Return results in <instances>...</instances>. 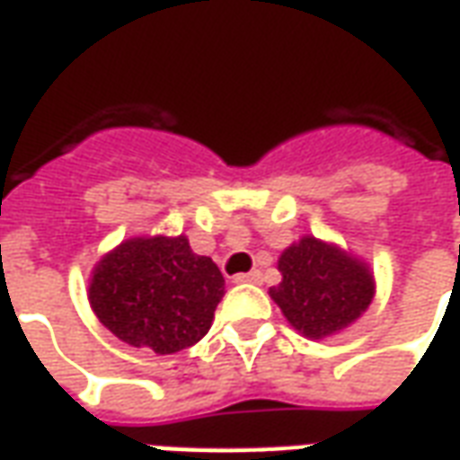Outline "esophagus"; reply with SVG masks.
<instances>
[{
	"label": "esophagus",
	"mask_w": 460,
	"mask_h": 460,
	"mask_svg": "<svg viewBox=\"0 0 460 460\" xmlns=\"http://www.w3.org/2000/svg\"><path fill=\"white\" fill-rule=\"evenodd\" d=\"M234 283H261V273L259 270H249V273H241L234 279Z\"/></svg>",
	"instance_id": "obj_1"
}]
</instances>
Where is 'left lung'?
I'll list each match as a JSON object with an SVG mask.
<instances>
[{
	"instance_id": "8db88e82",
	"label": "left lung",
	"mask_w": 460,
	"mask_h": 460,
	"mask_svg": "<svg viewBox=\"0 0 460 460\" xmlns=\"http://www.w3.org/2000/svg\"><path fill=\"white\" fill-rule=\"evenodd\" d=\"M279 270L283 279L269 296L310 340L342 332L375 300V276L365 261L308 234L280 253Z\"/></svg>"
}]
</instances>
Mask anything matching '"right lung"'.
<instances>
[{
  "label": "right lung",
  "mask_w": 460,
  "mask_h": 460,
  "mask_svg": "<svg viewBox=\"0 0 460 460\" xmlns=\"http://www.w3.org/2000/svg\"><path fill=\"white\" fill-rule=\"evenodd\" d=\"M224 298V276L187 236H132L95 263L88 303L115 338L157 355L197 345Z\"/></svg>",
  "instance_id": "obj_1"
}]
</instances>
